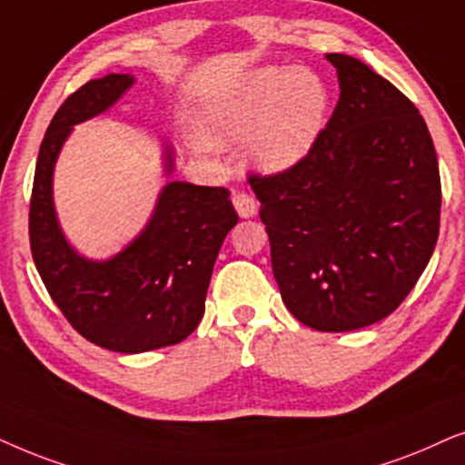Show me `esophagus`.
I'll list each match as a JSON object with an SVG mask.
<instances>
[{
  "mask_svg": "<svg viewBox=\"0 0 465 465\" xmlns=\"http://www.w3.org/2000/svg\"><path fill=\"white\" fill-rule=\"evenodd\" d=\"M233 208H236V213L242 216V219H251V216L257 214V202L255 197L249 193L233 195Z\"/></svg>",
  "mask_w": 465,
  "mask_h": 465,
  "instance_id": "esophagus-1",
  "label": "esophagus"
}]
</instances>
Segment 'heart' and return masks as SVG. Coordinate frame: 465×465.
<instances>
[{"label":"heart","instance_id":"heart-1","mask_svg":"<svg viewBox=\"0 0 465 465\" xmlns=\"http://www.w3.org/2000/svg\"><path fill=\"white\" fill-rule=\"evenodd\" d=\"M330 113L325 80L308 67H259L232 91L206 102L203 138L221 146L244 142L246 163L262 174H282L312 153Z\"/></svg>","mask_w":465,"mask_h":465}]
</instances>
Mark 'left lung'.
Returning <instances> with one entry per match:
<instances>
[{"instance_id": "obj_1", "label": "left lung", "mask_w": 465, "mask_h": 465, "mask_svg": "<svg viewBox=\"0 0 465 465\" xmlns=\"http://www.w3.org/2000/svg\"><path fill=\"white\" fill-rule=\"evenodd\" d=\"M325 59L340 99L312 153L249 183L284 306L317 331H351L391 314L430 263L440 174L411 99L363 61Z\"/></svg>"}]
</instances>
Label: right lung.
Returning <instances> with one entry per match:
<instances>
[{
  "label": "right lung",
  "mask_w": 465,
  "mask_h": 465,
  "mask_svg": "<svg viewBox=\"0 0 465 465\" xmlns=\"http://www.w3.org/2000/svg\"><path fill=\"white\" fill-rule=\"evenodd\" d=\"M134 84L132 74H108L65 99L42 140L29 206L31 255L53 302L80 336L114 352L154 351L193 333L216 255L238 223L227 189L170 181L116 255L89 259L70 244L54 208V163L74 125L106 113ZM174 168V148L163 142V174Z\"/></svg>",
  "instance_id": "1"
}]
</instances>
